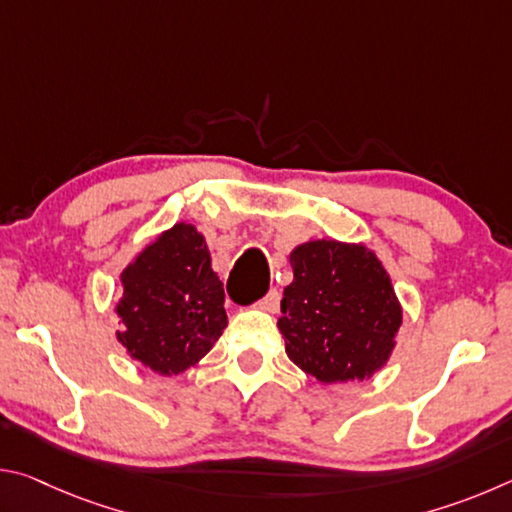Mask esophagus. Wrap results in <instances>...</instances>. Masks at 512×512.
I'll use <instances>...</instances> for the list:
<instances>
[{
    "label": "esophagus",
    "instance_id": "1",
    "mask_svg": "<svg viewBox=\"0 0 512 512\" xmlns=\"http://www.w3.org/2000/svg\"><path fill=\"white\" fill-rule=\"evenodd\" d=\"M259 309L268 311V314H275V311L280 309V293H277L275 289L268 291L266 296L262 298V302H259Z\"/></svg>",
    "mask_w": 512,
    "mask_h": 512
}]
</instances>
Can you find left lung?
Wrapping results in <instances>:
<instances>
[{
	"label": "left lung",
	"instance_id": "left-lung-1",
	"mask_svg": "<svg viewBox=\"0 0 512 512\" xmlns=\"http://www.w3.org/2000/svg\"><path fill=\"white\" fill-rule=\"evenodd\" d=\"M293 282L284 287L287 357L320 384L363 381L386 366L402 327L391 275L366 244L311 239L289 253Z\"/></svg>",
	"mask_w": 512,
	"mask_h": 512
}]
</instances>
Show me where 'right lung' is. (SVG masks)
<instances>
[{"label": "right lung", "instance_id": "add662e5", "mask_svg": "<svg viewBox=\"0 0 512 512\" xmlns=\"http://www.w3.org/2000/svg\"><path fill=\"white\" fill-rule=\"evenodd\" d=\"M119 287L117 341L155 375L173 377L196 366L228 325L223 282L194 223L162 230L121 271Z\"/></svg>", "mask_w": 512, "mask_h": 512}]
</instances>
